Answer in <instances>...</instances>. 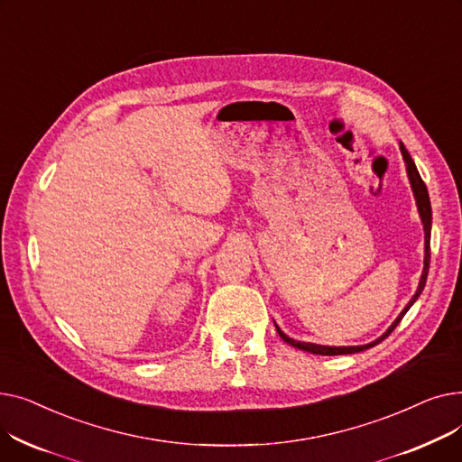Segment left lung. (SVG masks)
I'll list each match as a JSON object with an SVG mask.
<instances>
[{"instance_id":"1","label":"left lung","mask_w":462,"mask_h":462,"mask_svg":"<svg viewBox=\"0 0 462 462\" xmlns=\"http://www.w3.org/2000/svg\"><path fill=\"white\" fill-rule=\"evenodd\" d=\"M401 153H402V159L406 162V172H408V180H410V185H411V190H414V197H416V204H418V211H420V217H421V223H423V230H425V260H423V272H421V279H420V284H418V290L416 294L411 296V300L408 301V305L402 309V312L397 317V320L387 328V331L378 337L376 341L369 343V345H361V346H324V345H312V343H301V341H294V338H290L288 335H284L279 326L275 324L279 335L284 343L292 345L294 348H300L303 352H310V354H319V356H343V354H357V352H363L367 350L371 346H376L378 343H382L383 338L390 335L397 326L399 322L402 320L404 314L408 312V309L416 303V300L421 296L423 288H425V282H427V275H429V263H430V223H432V211H430V200H429V192H427V185L423 183L418 168L414 164V161H411L410 153L406 152L404 143L401 142Z\"/></svg>"}]
</instances>
